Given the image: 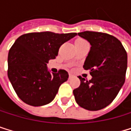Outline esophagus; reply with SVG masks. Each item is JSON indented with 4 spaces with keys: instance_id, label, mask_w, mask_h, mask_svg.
<instances>
[{
    "instance_id": "obj_1",
    "label": "esophagus",
    "mask_w": 131,
    "mask_h": 131,
    "mask_svg": "<svg viewBox=\"0 0 131 131\" xmlns=\"http://www.w3.org/2000/svg\"><path fill=\"white\" fill-rule=\"evenodd\" d=\"M71 77H72V75L71 74H69V78H71Z\"/></svg>"
}]
</instances>
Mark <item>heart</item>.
<instances>
[{"label": "heart", "instance_id": "heart-1", "mask_svg": "<svg viewBox=\"0 0 131 131\" xmlns=\"http://www.w3.org/2000/svg\"><path fill=\"white\" fill-rule=\"evenodd\" d=\"M75 46H79V45H82V44H84V43H86V41H85L84 39L82 38H78L75 40Z\"/></svg>", "mask_w": 131, "mask_h": 131}]
</instances>
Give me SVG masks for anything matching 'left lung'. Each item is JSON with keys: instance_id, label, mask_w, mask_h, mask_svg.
I'll return each mask as SVG.
<instances>
[{"instance_id": "left-lung-1", "label": "left lung", "mask_w": 131, "mask_h": 131, "mask_svg": "<svg viewBox=\"0 0 131 131\" xmlns=\"http://www.w3.org/2000/svg\"><path fill=\"white\" fill-rule=\"evenodd\" d=\"M91 45L83 68L92 79L79 76L80 85L73 90L80 107L90 111L101 110L110 104L124 84L127 54L119 40L112 35L94 31L78 33Z\"/></svg>"}]
</instances>
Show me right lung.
<instances>
[{
	"instance_id": "right-lung-1",
	"label": "right lung",
	"mask_w": 131,
	"mask_h": 131,
	"mask_svg": "<svg viewBox=\"0 0 131 131\" xmlns=\"http://www.w3.org/2000/svg\"><path fill=\"white\" fill-rule=\"evenodd\" d=\"M76 33L35 32L21 35L11 47L8 57V76L14 90L24 102L42 106L56 97L60 85L68 79L65 70L50 73L49 60L55 59L62 45Z\"/></svg>"
}]
</instances>
